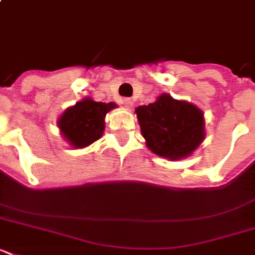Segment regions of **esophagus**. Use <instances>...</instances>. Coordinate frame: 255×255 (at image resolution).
<instances>
[{
  "label": "esophagus",
  "mask_w": 255,
  "mask_h": 255,
  "mask_svg": "<svg viewBox=\"0 0 255 255\" xmlns=\"http://www.w3.org/2000/svg\"><path fill=\"white\" fill-rule=\"evenodd\" d=\"M123 104H124V107H127V108L133 107V102H132L129 98H126V99H123Z\"/></svg>",
  "instance_id": "obj_1"
}]
</instances>
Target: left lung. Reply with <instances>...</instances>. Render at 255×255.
<instances>
[{
    "mask_svg": "<svg viewBox=\"0 0 255 255\" xmlns=\"http://www.w3.org/2000/svg\"><path fill=\"white\" fill-rule=\"evenodd\" d=\"M135 114L148 149L164 159L189 157L205 139L202 110L169 94H161L148 106H139Z\"/></svg>",
    "mask_w": 255,
    "mask_h": 255,
    "instance_id": "8db88e82",
    "label": "left lung"
}]
</instances>
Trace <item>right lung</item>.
<instances>
[{"label": "right lung", "mask_w": 255, "mask_h": 255, "mask_svg": "<svg viewBox=\"0 0 255 255\" xmlns=\"http://www.w3.org/2000/svg\"><path fill=\"white\" fill-rule=\"evenodd\" d=\"M118 107L116 103H102L87 96L66 108L57 120L62 137L70 147L81 149L102 137L106 128V115Z\"/></svg>", "instance_id": "add662e5"}]
</instances>
